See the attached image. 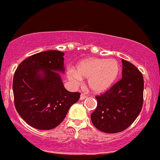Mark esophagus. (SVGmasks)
I'll return each mask as SVG.
<instances>
[{
    "label": "esophagus",
    "instance_id": "obj_1",
    "mask_svg": "<svg viewBox=\"0 0 160 160\" xmlns=\"http://www.w3.org/2000/svg\"><path fill=\"white\" fill-rule=\"evenodd\" d=\"M87 96H86V95H84V94H81L80 95V100H83V99H87Z\"/></svg>",
    "mask_w": 160,
    "mask_h": 160
}]
</instances>
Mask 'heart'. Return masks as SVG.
Masks as SVG:
<instances>
[{"mask_svg":"<svg viewBox=\"0 0 160 160\" xmlns=\"http://www.w3.org/2000/svg\"><path fill=\"white\" fill-rule=\"evenodd\" d=\"M120 71V64L115 59L89 58L80 61L75 71L70 70L68 77L74 85H79L82 78H87L88 88L99 94L111 88Z\"/></svg>","mask_w":160,"mask_h":160,"instance_id":"1","label":"heart"}]
</instances>
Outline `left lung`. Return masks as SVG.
<instances>
[{"instance_id": "1", "label": "left lung", "mask_w": 160, "mask_h": 160, "mask_svg": "<svg viewBox=\"0 0 160 160\" xmlns=\"http://www.w3.org/2000/svg\"><path fill=\"white\" fill-rule=\"evenodd\" d=\"M122 79L101 96L91 114V121L99 131L115 134L124 131L142 109L143 77L134 64L122 59Z\"/></svg>"}]
</instances>
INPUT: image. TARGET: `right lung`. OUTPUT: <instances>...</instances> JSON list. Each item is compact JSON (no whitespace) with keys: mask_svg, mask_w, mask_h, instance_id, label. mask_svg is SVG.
I'll list each match as a JSON object with an SVG mask.
<instances>
[{"mask_svg":"<svg viewBox=\"0 0 160 160\" xmlns=\"http://www.w3.org/2000/svg\"><path fill=\"white\" fill-rule=\"evenodd\" d=\"M64 52L50 50L35 54L16 70L13 91L16 109L32 128L50 130L65 118L80 93L64 88L60 73L65 71Z\"/></svg>","mask_w":160,"mask_h":160,"instance_id":"1","label":"right lung"}]
</instances>
